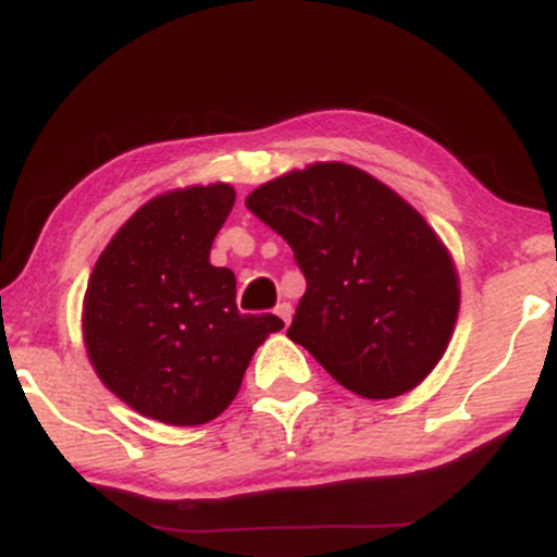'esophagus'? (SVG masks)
Wrapping results in <instances>:
<instances>
[{
    "instance_id": "1",
    "label": "esophagus",
    "mask_w": 557,
    "mask_h": 557,
    "mask_svg": "<svg viewBox=\"0 0 557 557\" xmlns=\"http://www.w3.org/2000/svg\"><path fill=\"white\" fill-rule=\"evenodd\" d=\"M274 314L283 319L285 327H287V324H290V317H293V306L287 304V300H283V304H277V309H274Z\"/></svg>"
}]
</instances>
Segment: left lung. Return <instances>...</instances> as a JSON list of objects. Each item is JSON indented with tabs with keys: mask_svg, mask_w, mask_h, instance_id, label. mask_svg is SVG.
I'll return each mask as SVG.
<instances>
[{
	"mask_svg": "<svg viewBox=\"0 0 557 557\" xmlns=\"http://www.w3.org/2000/svg\"><path fill=\"white\" fill-rule=\"evenodd\" d=\"M246 207L283 235L306 277L293 343L369 400L426 380L456 330L461 287L406 198L354 164L317 162L259 185Z\"/></svg>",
	"mask_w": 557,
	"mask_h": 557,
	"instance_id": "obj_1",
	"label": "left lung"
}]
</instances>
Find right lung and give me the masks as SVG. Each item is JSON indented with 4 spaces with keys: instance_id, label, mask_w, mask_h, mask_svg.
<instances>
[{
    "instance_id": "add662e5",
    "label": "right lung",
    "mask_w": 557,
    "mask_h": 557,
    "mask_svg": "<svg viewBox=\"0 0 557 557\" xmlns=\"http://www.w3.org/2000/svg\"><path fill=\"white\" fill-rule=\"evenodd\" d=\"M235 203L227 183L151 198L114 233L83 298V343L96 376L140 417L196 426L238 395L274 314H240L235 274L209 264Z\"/></svg>"
}]
</instances>
